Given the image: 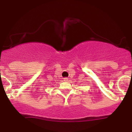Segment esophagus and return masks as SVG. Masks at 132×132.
I'll list each match as a JSON object with an SVG mask.
<instances>
[{
	"label": "esophagus",
	"mask_w": 132,
	"mask_h": 132,
	"mask_svg": "<svg viewBox=\"0 0 132 132\" xmlns=\"http://www.w3.org/2000/svg\"><path fill=\"white\" fill-rule=\"evenodd\" d=\"M68 78H64V81H66V82H67V81H68Z\"/></svg>",
	"instance_id": "obj_1"
}]
</instances>
